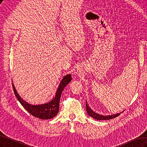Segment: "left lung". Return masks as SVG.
Masks as SVG:
<instances>
[{"label": "left lung", "instance_id": "8db88e82", "mask_svg": "<svg viewBox=\"0 0 147 147\" xmlns=\"http://www.w3.org/2000/svg\"><path fill=\"white\" fill-rule=\"evenodd\" d=\"M86 110H87V113L91 117L94 118V119L97 120H110L114 119V118H116L117 117L119 116L120 113H117L115 115H108V116H103L101 115H99L98 113H96L94 112V111L90 109V107L87 105V102H86Z\"/></svg>", "mask_w": 147, "mask_h": 147}]
</instances>
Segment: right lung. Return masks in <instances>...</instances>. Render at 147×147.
<instances>
[{
	"instance_id": "obj_1",
	"label": "right lung",
	"mask_w": 147,
	"mask_h": 147,
	"mask_svg": "<svg viewBox=\"0 0 147 147\" xmlns=\"http://www.w3.org/2000/svg\"><path fill=\"white\" fill-rule=\"evenodd\" d=\"M71 80V75H67V76L64 77L61 82H60L58 89H57L55 97L52 100V101L47 103H45V104L39 105H32L30 104H28L26 102H25L17 94L13 84L12 86L14 94H15L18 100L21 103V105L24 107V108L28 111V113H30L34 117L39 118L40 119L47 120L52 119L58 113L59 110V102L62 92L63 90V88L65 87V86Z\"/></svg>"
}]
</instances>
